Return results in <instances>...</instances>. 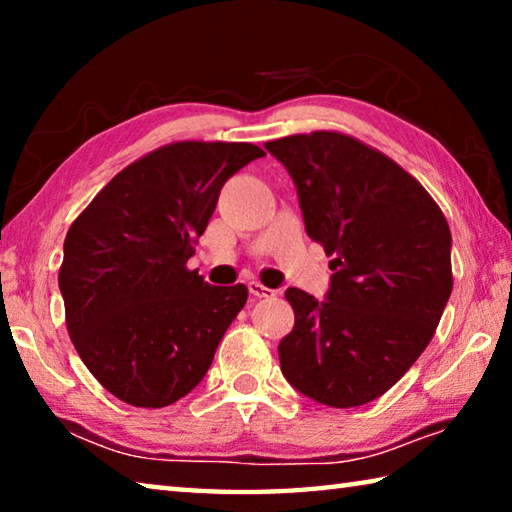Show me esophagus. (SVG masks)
<instances>
[{
	"mask_svg": "<svg viewBox=\"0 0 512 512\" xmlns=\"http://www.w3.org/2000/svg\"><path fill=\"white\" fill-rule=\"evenodd\" d=\"M248 291H250V296H255V298H273L275 296L273 289L264 287V284L257 282V280L248 282Z\"/></svg>",
	"mask_w": 512,
	"mask_h": 512,
	"instance_id": "1",
	"label": "esophagus"
}]
</instances>
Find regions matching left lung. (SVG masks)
Here are the masks:
<instances>
[{
  "label": "left lung",
  "mask_w": 512,
  "mask_h": 512,
  "mask_svg": "<svg viewBox=\"0 0 512 512\" xmlns=\"http://www.w3.org/2000/svg\"><path fill=\"white\" fill-rule=\"evenodd\" d=\"M298 187L307 235L334 259L327 300L287 289L296 325L277 345L293 388L334 409L404 377L452 293V232L411 173L336 131L266 142Z\"/></svg>",
  "instance_id": "left-lung-1"
}]
</instances>
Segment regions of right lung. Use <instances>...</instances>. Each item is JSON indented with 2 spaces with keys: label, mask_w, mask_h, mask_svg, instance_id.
<instances>
[{
  "label": "right lung",
  "mask_w": 512,
  "mask_h": 512,
  "mask_svg": "<svg viewBox=\"0 0 512 512\" xmlns=\"http://www.w3.org/2000/svg\"><path fill=\"white\" fill-rule=\"evenodd\" d=\"M266 155L248 142H171L121 169L76 216L58 287L69 339L121 402L162 409L212 366L246 284L189 271L225 180Z\"/></svg>",
  "instance_id": "obj_1"
}]
</instances>
